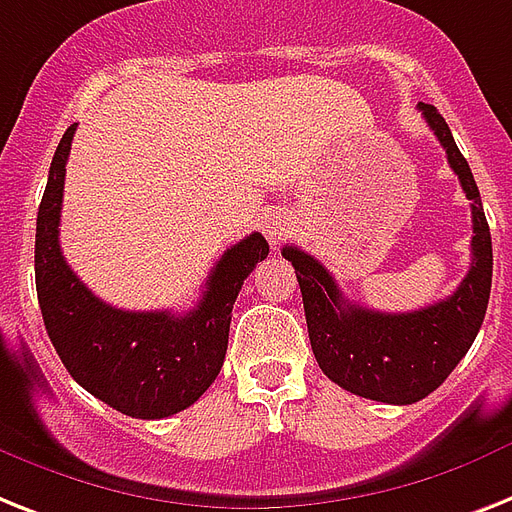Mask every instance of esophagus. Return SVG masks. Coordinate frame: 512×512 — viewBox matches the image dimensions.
Wrapping results in <instances>:
<instances>
[{
    "mask_svg": "<svg viewBox=\"0 0 512 512\" xmlns=\"http://www.w3.org/2000/svg\"><path fill=\"white\" fill-rule=\"evenodd\" d=\"M289 228H292V218L284 213V210H273L263 218V234L270 244H278L289 234Z\"/></svg>",
    "mask_w": 512,
    "mask_h": 512,
    "instance_id": "esophagus-1",
    "label": "esophagus"
}]
</instances>
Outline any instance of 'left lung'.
<instances>
[{
	"instance_id": "8db88e82",
	"label": "left lung",
	"mask_w": 512,
	"mask_h": 512,
	"mask_svg": "<svg viewBox=\"0 0 512 512\" xmlns=\"http://www.w3.org/2000/svg\"><path fill=\"white\" fill-rule=\"evenodd\" d=\"M418 110L447 152L465 197L471 199L473 260L458 289L413 313H378L350 305L313 255L297 247L281 249L297 273L310 347L321 371L347 392L389 405H413L444 384L471 350L492 289V236L479 186L439 110L423 102Z\"/></svg>"
}]
</instances>
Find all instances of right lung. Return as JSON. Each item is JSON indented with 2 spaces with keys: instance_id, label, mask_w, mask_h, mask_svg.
<instances>
[{
  "instance_id": "add662e5",
  "label": "right lung",
  "mask_w": 512,
  "mask_h": 512,
  "mask_svg": "<svg viewBox=\"0 0 512 512\" xmlns=\"http://www.w3.org/2000/svg\"><path fill=\"white\" fill-rule=\"evenodd\" d=\"M76 123L52 157L36 218V294L62 365L105 405L131 418H168L207 392L223 368L231 310L244 278L268 257L263 234L223 252L189 313H136L107 305L83 286L60 249L65 165Z\"/></svg>"
}]
</instances>
